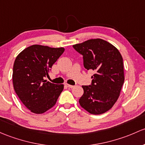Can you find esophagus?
Returning a JSON list of instances; mask_svg holds the SVG:
<instances>
[{
	"label": "esophagus",
	"mask_w": 145,
	"mask_h": 145,
	"mask_svg": "<svg viewBox=\"0 0 145 145\" xmlns=\"http://www.w3.org/2000/svg\"><path fill=\"white\" fill-rule=\"evenodd\" d=\"M65 85H66L67 87H68V88H74V85H69V84H65Z\"/></svg>",
	"instance_id": "1"
}]
</instances>
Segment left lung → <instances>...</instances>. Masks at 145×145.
<instances>
[{
	"label": "left lung",
	"mask_w": 145,
	"mask_h": 145,
	"mask_svg": "<svg viewBox=\"0 0 145 145\" xmlns=\"http://www.w3.org/2000/svg\"><path fill=\"white\" fill-rule=\"evenodd\" d=\"M73 48L83 56L86 71L95 72L91 85L82 86L84 93L79 103L91 114L107 112L118 99L124 82L123 58L120 51L101 39H89Z\"/></svg>",
	"instance_id": "8db88e82"
}]
</instances>
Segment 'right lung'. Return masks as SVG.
Segmentation results:
<instances>
[{"label": "right lung", "mask_w": 145, "mask_h": 145, "mask_svg": "<svg viewBox=\"0 0 145 145\" xmlns=\"http://www.w3.org/2000/svg\"><path fill=\"white\" fill-rule=\"evenodd\" d=\"M65 51L64 48L33 45L16 57L13 66L14 89L24 106L31 112L42 114L56 103L64 88L46 81L53 65Z\"/></svg>", "instance_id": "right-lung-1"}]
</instances>
